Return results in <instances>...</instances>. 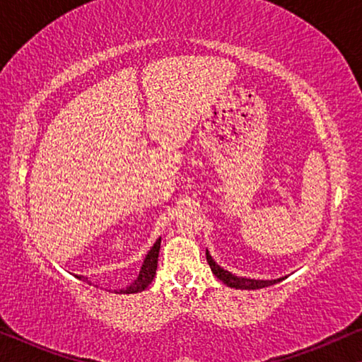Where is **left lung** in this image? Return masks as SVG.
Returning <instances> with one entry per match:
<instances>
[{"instance_id":"obj_1","label":"left lung","mask_w":362,"mask_h":362,"mask_svg":"<svg viewBox=\"0 0 362 362\" xmlns=\"http://www.w3.org/2000/svg\"><path fill=\"white\" fill-rule=\"evenodd\" d=\"M206 260L209 263V267H211V272H213L214 276H218L221 281H223L224 284H228L229 288H235V289H262V288H267V286L276 284V283L283 281V279H284V278H279V279H272V281H267V279L239 278V276H235V274L226 272V269L221 268L218 263L213 260L208 250H206Z\"/></svg>"}]
</instances>
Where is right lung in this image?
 Returning a JSON list of instances; mask_svg holds the SVG:
<instances>
[{
  "instance_id": "1",
  "label": "right lung",
  "mask_w": 362,
  "mask_h": 362,
  "mask_svg": "<svg viewBox=\"0 0 362 362\" xmlns=\"http://www.w3.org/2000/svg\"><path fill=\"white\" fill-rule=\"evenodd\" d=\"M159 249H160V239L156 240V244L153 245V249H151L148 252L146 258H144V263L141 269H139V274L138 278L134 279V281L127 286L125 289H120L118 291V294H133V293H141V291H144L148 288V286L151 284V281L154 279V274H156V269H158V257H159ZM78 279H81V281H88V278L84 276H78V274H74Z\"/></svg>"
}]
</instances>
